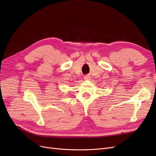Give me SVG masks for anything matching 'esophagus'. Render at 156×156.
<instances>
[{"label":"esophagus","mask_w":156,"mask_h":156,"mask_svg":"<svg viewBox=\"0 0 156 156\" xmlns=\"http://www.w3.org/2000/svg\"><path fill=\"white\" fill-rule=\"evenodd\" d=\"M90 79V75H87L84 77V80H89Z\"/></svg>","instance_id":"obj_1"}]
</instances>
